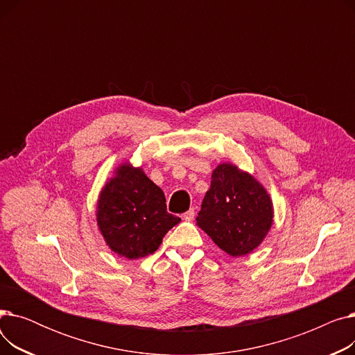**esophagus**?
Instances as JSON below:
<instances>
[{
  "label": "esophagus",
  "mask_w": 355,
  "mask_h": 355,
  "mask_svg": "<svg viewBox=\"0 0 355 355\" xmlns=\"http://www.w3.org/2000/svg\"><path fill=\"white\" fill-rule=\"evenodd\" d=\"M194 216H196V210H194V209H190L187 213H184L182 218H184V220H187V221H190V220H193V218H194Z\"/></svg>",
  "instance_id": "1"
}]
</instances>
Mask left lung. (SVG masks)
<instances>
[{"label": "left lung", "mask_w": 355, "mask_h": 355, "mask_svg": "<svg viewBox=\"0 0 355 355\" xmlns=\"http://www.w3.org/2000/svg\"><path fill=\"white\" fill-rule=\"evenodd\" d=\"M272 218V201L262 185L237 166L221 164L196 220L221 250L237 257L260 245Z\"/></svg>", "instance_id": "1"}]
</instances>
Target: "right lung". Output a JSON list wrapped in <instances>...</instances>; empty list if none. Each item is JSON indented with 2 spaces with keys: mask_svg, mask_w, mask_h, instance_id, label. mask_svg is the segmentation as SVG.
I'll return each instance as SVG.
<instances>
[{
  "mask_svg": "<svg viewBox=\"0 0 355 355\" xmlns=\"http://www.w3.org/2000/svg\"><path fill=\"white\" fill-rule=\"evenodd\" d=\"M181 221L166 211L162 190L141 168L122 165L103 189L98 202V225L109 248L119 256L153 254L166 232Z\"/></svg>",
  "mask_w": 355,
  "mask_h": 355,
  "instance_id": "add662e5",
  "label": "right lung"
}]
</instances>
